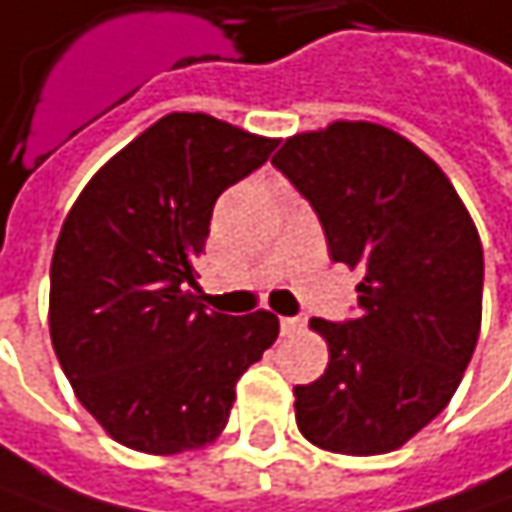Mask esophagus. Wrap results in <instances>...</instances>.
<instances>
[{"mask_svg": "<svg viewBox=\"0 0 512 512\" xmlns=\"http://www.w3.org/2000/svg\"><path fill=\"white\" fill-rule=\"evenodd\" d=\"M307 319L304 316H281V334L284 337H293V334H302Z\"/></svg>", "mask_w": 512, "mask_h": 512, "instance_id": "obj_1", "label": "esophagus"}]
</instances>
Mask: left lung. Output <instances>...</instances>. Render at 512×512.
<instances>
[{
  "instance_id": "8db88e82",
  "label": "left lung",
  "mask_w": 512,
  "mask_h": 512,
  "mask_svg": "<svg viewBox=\"0 0 512 512\" xmlns=\"http://www.w3.org/2000/svg\"><path fill=\"white\" fill-rule=\"evenodd\" d=\"M272 163L313 205L331 260L363 272L357 319H310L328 369L293 390L299 431L334 454L395 451L442 413L478 346V228L440 166L378 122L293 134Z\"/></svg>"
}]
</instances>
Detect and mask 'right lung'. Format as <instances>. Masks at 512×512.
Instances as JSON below:
<instances>
[{
	"instance_id": "obj_1",
	"label": "right lung",
	"mask_w": 512,
	"mask_h": 512,
	"mask_svg": "<svg viewBox=\"0 0 512 512\" xmlns=\"http://www.w3.org/2000/svg\"><path fill=\"white\" fill-rule=\"evenodd\" d=\"M278 140L208 114H166L119 149L64 219L49 275V334L72 393L108 437L143 454L213 442L240 375L278 316L205 310L196 257L222 190Z\"/></svg>"
}]
</instances>
